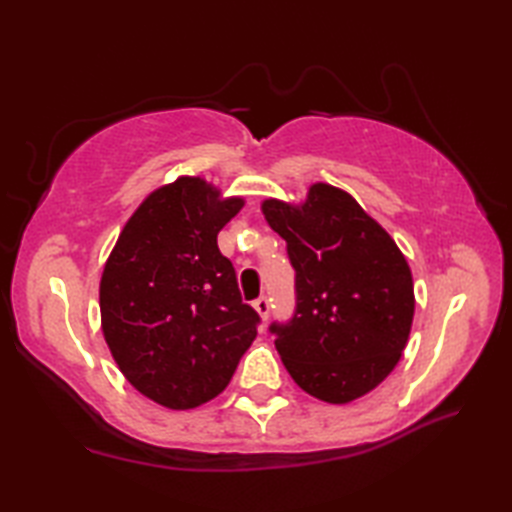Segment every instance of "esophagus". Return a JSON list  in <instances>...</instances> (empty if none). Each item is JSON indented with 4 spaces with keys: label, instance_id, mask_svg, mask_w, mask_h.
Segmentation results:
<instances>
[{
    "label": "esophagus",
    "instance_id": "esophagus-1",
    "mask_svg": "<svg viewBox=\"0 0 512 512\" xmlns=\"http://www.w3.org/2000/svg\"><path fill=\"white\" fill-rule=\"evenodd\" d=\"M253 308L257 310V314H259V317H262L264 321L268 319V314H270V301H268L266 297L255 299V301H253Z\"/></svg>",
    "mask_w": 512,
    "mask_h": 512
}]
</instances>
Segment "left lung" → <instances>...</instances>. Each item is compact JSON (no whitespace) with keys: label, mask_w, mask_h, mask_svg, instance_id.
Wrapping results in <instances>:
<instances>
[{"label":"left lung","mask_w":512,"mask_h":512,"mask_svg":"<svg viewBox=\"0 0 512 512\" xmlns=\"http://www.w3.org/2000/svg\"><path fill=\"white\" fill-rule=\"evenodd\" d=\"M268 226L297 270V312L273 325L292 380L330 405L376 389L409 341L413 277L394 239L350 193L314 182L301 202L266 198Z\"/></svg>","instance_id":"1"}]
</instances>
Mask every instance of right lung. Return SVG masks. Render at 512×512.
<instances>
[{"mask_svg": "<svg viewBox=\"0 0 512 512\" xmlns=\"http://www.w3.org/2000/svg\"><path fill=\"white\" fill-rule=\"evenodd\" d=\"M242 206V195L178 176L138 204L103 266L105 343L127 383L167 409L222 394L257 336V312L217 248Z\"/></svg>", "mask_w": 512, "mask_h": 512, "instance_id": "add662e5", "label": "right lung"}]
</instances>
